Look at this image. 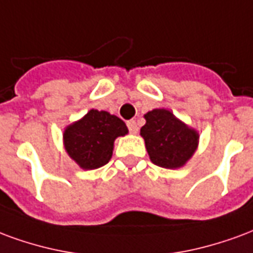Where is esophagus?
I'll return each instance as SVG.
<instances>
[{
    "label": "esophagus",
    "mask_w": 253,
    "mask_h": 253,
    "mask_svg": "<svg viewBox=\"0 0 253 253\" xmlns=\"http://www.w3.org/2000/svg\"><path fill=\"white\" fill-rule=\"evenodd\" d=\"M126 125H128V129L130 133H137V130H139V126H137V124H136V121L134 120H129L128 123H126Z\"/></svg>",
    "instance_id": "34e87169"
}]
</instances>
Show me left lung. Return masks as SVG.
<instances>
[{"mask_svg": "<svg viewBox=\"0 0 253 253\" xmlns=\"http://www.w3.org/2000/svg\"><path fill=\"white\" fill-rule=\"evenodd\" d=\"M144 119L140 134L151 162L163 169L183 167L198 147V132L167 109H154L144 114Z\"/></svg>", "mask_w": 253, "mask_h": 253, "instance_id": "1", "label": "left lung"}]
</instances>
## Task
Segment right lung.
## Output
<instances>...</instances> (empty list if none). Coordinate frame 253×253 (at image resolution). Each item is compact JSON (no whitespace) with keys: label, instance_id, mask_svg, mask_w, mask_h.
Returning a JSON list of instances; mask_svg holds the SVG:
<instances>
[{"label":"right lung","instance_id":"add662e5","mask_svg":"<svg viewBox=\"0 0 253 253\" xmlns=\"http://www.w3.org/2000/svg\"><path fill=\"white\" fill-rule=\"evenodd\" d=\"M126 133V125L117 116L91 109L64 129V148L81 169H95L108 163L113 155L114 140Z\"/></svg>","mask_w":253,"mask_h":253}]
</instances>
